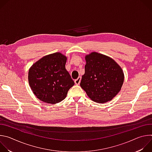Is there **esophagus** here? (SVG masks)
Returning <instances> with one entry per match:
<instances>
[{
	"label": "esophagus",
	"instance_id": "34e87169",
	"mask_svg": "<svg viewBox=\"0 0 152 152\" xmlns=\"http://www.w3.org/2000/svg\"><path fill=\"white\" fill-rule=\"evenodd\" d=\"M80 80H81V77L79 76L77 79H75V83L76 85H79L80 84Z\"/></svg>",
	"mask_w": 152,
	"mask_h": 152
}]
</instances>
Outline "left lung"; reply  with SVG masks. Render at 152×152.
Wrapping results in <instances>:
<instances>
[{"mask_svg": "<svg viewBox=\"0 0 152 152\" xmlns=\"http://www.w3.org/2000/svg\"><path fill=\"white\" fill-rule=\"evenodd\" d=\"M85 74L81 88L94 102L103 103L111 101L120 91L124 73L119 65L106 55L91 52L85 56Z\"/></svg>", "mask_w": 152, "mask_h": 152, "instance_id": "1", "label": "left lung"}]
</instances>
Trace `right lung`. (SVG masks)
<instances>
[{
	"mask_svg": "<svg viewBox=\"0 0 152 152\" xmlns=\"http://www.w3.org/2000/svg\"><path fill=\"white\" fill-rule=\"evenodd\" d=\"M67 58L56 52L43 56L29 70L28 81L35 96L41 101L56 104L66 97L75 85L66 69Z\"/></svg>",
	"mask_w": 152,
	"mask_h": 152,
	"instance_id": "add662e5",
	"label": "right lung"
}]
</instances>
